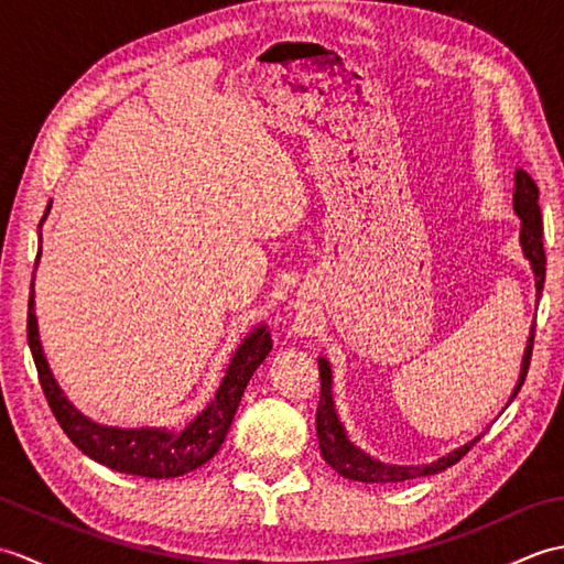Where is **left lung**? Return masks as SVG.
Here are the masks:
<instances>
[{"instance_id":"obj_1","label":"left lung","mask_w":564,"mask_h":564,"mask_svg":"<svg viewBox=\"0 0 564 564\" xmlns=\"http://www.w3.org/2000/svg\"><path fill=\"white\" fill-rule=\"evenodd\" d=\"M513 208H517L519 218H521L523 254L531 261L533 273H535V291H538V295H541L543 283H545L543 215H541V206H538V186L531 178V174L523 170L517 172ZM533 337H535V325L531 329L529 346H525L523 364H521V378H519L517 390H513V394H511V400L517 398L521 386H523V380H525V373H529L531 356H533ZM315 424H317L322 458H325L341 477H349V480H354V482H404V480H414V477H419V475H436L441 470H446V467L458 463L463 455L470 451L477 441H480V436H477L470 443H465L463 448H455L453 453L443 455V458H438L436 463L422 465V467L419 465H382L373 458H368L364 451H358L354 443L346 438L344 426L339 424L337 412H334L332 370H329L325 358H319V404H317Z\"/></svg>"}]
</instances>
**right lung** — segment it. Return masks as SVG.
<instances>
[{
    "mask_svg": "<svg viewBox=\"0 0 564 564\" xmlns=\"http://www.w3.org/2000/svg\"><path fill=\"white\" fill-rule=\"evenodd\" d=\"M41 257V247H39ZM35 257V261H39ZM33 293V285H31ZM29 346L33 354L35 368H39V380L47 404L63 426L67 438L75 446L111 470L126 475L152 477V480H166V477H178L196 470L203 463H208L215 453L220 451L223 441L230 431L239 400L247 390L249 378L263 358L271 351V334L267 327H259L239 344L237 354L232 356L227 373L220 382V390L215 400L182 431L166 429H109L89 422L72 406L63 390L47 368V361L39 341V325L33 315V295L29 297V319H26Z\"/></svg>",
    "mask_w": 564,
    "mask_h": 564,
    "instance_id": "1",
    "label": "right lung"
}]
</instances>
